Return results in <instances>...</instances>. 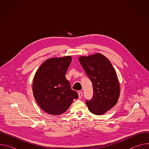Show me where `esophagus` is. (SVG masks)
<instances>
[{
  "label": "esophagus",
  "instance_id": "1",
  "mask_svg": "<svg viewBox=\"0 0 149 149\" xmlns=\"http://www.w3.org/2000/svg\"><path fill=\"white\" fill-rule=\"evenodd\" d=\"M78 94L79 98H82V95H83V94H82V91H78Z\"/></svg>",
  "mask_w": 149,
  "mask_h": 149
}]
</instances>
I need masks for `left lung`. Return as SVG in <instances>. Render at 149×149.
<instances>
[{"label":"left lung","instance_id":"obj_1","mask_svg":"<svg viewBox=\"0 0 149 149\" xmlns=\"http://www.w3.org/2000/svg\"><path fill=\"white\" fill-rule=\"evenodd\" d=\"M81 66L93 84V95L86 100L90 112L102 115L113 107L120 95V85L110 61L100 54L81 56Z\"/></svg>","mask_w":149,"mask_h":149}]
</instances>
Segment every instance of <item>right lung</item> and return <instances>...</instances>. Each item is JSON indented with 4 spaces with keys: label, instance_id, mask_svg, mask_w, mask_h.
Here are the masks:
<instances>
[{
    "label": "right lung",
    "instance_id": "1",
    "mask_svg": "<svg viewBox=\"0 0 149 149\" xmlns=\"http://www.w3.org/2000/svg\"><path fill=\"white\" fill-rule=\"evenodd\" d=\"M71 61L70 56L48 59L35 75L33 96L41 109L49 114L59 115L65 112L73 100L78 98L65 77Z\"/></svg>",
    "mask_w": 149,
    "mask_h": 149
}]
</instances>
